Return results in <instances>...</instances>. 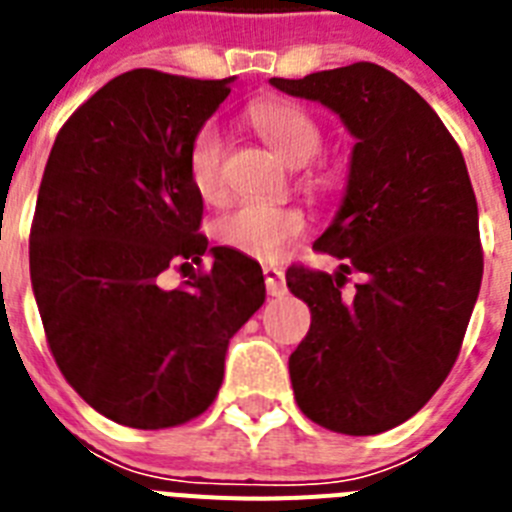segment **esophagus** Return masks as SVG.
<instances>
[{"label": "esophagus", "mask_w": 512, "mask_h": 512, "mask_svg": "<svg viewBox=\"0 0 512 512\" xmlns=\"http://www.w3.org/2000/svg\"><path fill=\"white\" fill-rule=\"evenodd\" d=\"M264 279H266V292L271 297L284 295V271L277 269V266H264Z\"/></svg>", "instance_id": "esophagus-1"}]
</instances>
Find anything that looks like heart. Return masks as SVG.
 <instances>
[{
    "instance_id": "b5f03b06",
    "label": "heart",
    "mask_w": 512,
    "mask_h": 512,
    "mask_svg": "<svg viewBox=\"0 0 512 512\" xmlns=\"http://www.w3.org/2000/svg\"><path fill=\"white\" fill-rule=\"evenodd\" d=\"M246 120L287 164L305 166L318 156L320 143H323L320 125L310 112L297 104L282 102V99L253 102L246 110ZM223 161L225 143L220 138V130L212 122H205L194 130L187 146L189 182L205 202L223 200ZM305 230L307 220L300 210L264 205V202H246V205L233 207L215 223L217 241L223 246L261 261L279 259L289 243L305 235Z\"/></svg>"
}]
</instances>
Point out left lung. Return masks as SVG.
<instances>
[{
	"mask_svg": "<svg viewBox=\"0 0 512 512\" xmlns=\"http://www.w3.org/2000/svg\"><path fill=\"white\" fill-rule=\"evenodd\" d=\"M269 81L330 107L356 138L341 210L315 241L341 269H287L312 315L289 356L295 400L328 431H390L449 377L477 302L482 243L467 164L431 104L377 63ZM354 270L362 284L346 298Z\"/></svg>",
	"mask_w": 512,
	"mask_h": 512,
	"instance_id": "1",
	"label": "left lung"
}]
</instances>
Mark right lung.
<instances>
[{
  "mask_svg": "<svg viewBox=\"0 0 512 512\" xmlns=\"http://www.w3.org/2000/svg\"><path fill=\"white\" fill-rule=\"evenodd\" d=\"M230 81L115 76L63 122L40 182L30 279L53 359L97 413L140 431L210 408L230 338L266 300L261 266L233 248H210L202 269L187 146ZM194 265L165 287L166 270Z\"/></svg>",
  "mask_w": 512,
  "mask_h": 512,
  "instance_id": "add662e5",
  "label": "right lung"
}]
</instances>
